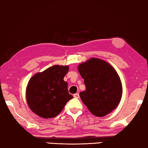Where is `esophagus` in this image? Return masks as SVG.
Returning a JSON list of instances; mask_svg holds the SVG:
<instances>
[{"label": "esophagus", "instance_id": "1", "mask_svg": "<svg viewBox=\"0 0 148 148\" xmlns=\"http://www.w3.org/2000/svg\"><path fill=\"white\" fill-rule=\"evenodd\" d=\"M73 97L75 99H79V95L78 93H75L73 95Z\"/></svg>", "mask_w": 148, "mask_h": 148}]
</instances>
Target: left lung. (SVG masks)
Listing matches in <instances>:
<instances>
[{
  "label": "left lung",
  "mask_w": 148,
  "mask_h": 148,
  "mask_svg": "<svg viewBox=\"0 0 148 148\" xmlns=\"http://www.w3.org/2000/svg\"><path fill=\"white\" fill-rule=\"evenodd\" d=\"M86 90L79 93L93 115L102 117L116 107L122 96V84L115 69L104 60L92 58L78 66Z\"/></svg>",
  "instance_id": "1"
}]
</instances>
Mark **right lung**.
<instances>
[{"label": "right lung", "instance_id": "right-lung-1", "mask_svg": "<svg viewBox=\"0 0 148 148\" xmlns=\"http://www.w3.org/2000/svg\"><path fill=\"white\" fill-rule=\"evenodd\" d=\"M68 65H55L31 77L26 90V99L30 109L43 118L56 117L73 96L68 92L64 76Z\"/></svg>", "mask_w": 148, "mask_h": 148}]
</instances>
